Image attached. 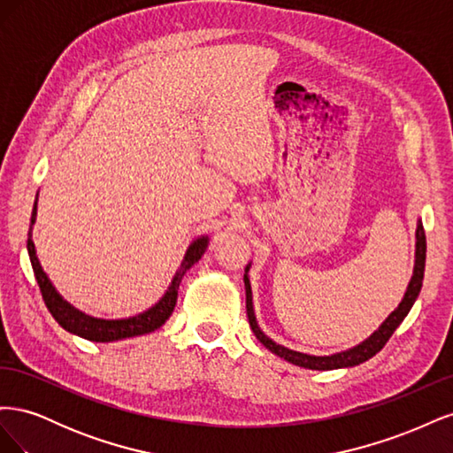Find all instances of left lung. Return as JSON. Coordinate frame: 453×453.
<instances>
[{
	"instance_id": "left-lung-1",
	"label": "left lung",
	"mask_w": 453,
	"mask_h": 453,
	"mask_svg": "<svg viewBox=\"0 0 453 453\" xmlns=\"http://www.w3.org/2000/svg\"><path fill=\"white\" fill-rule=\"evenodd\" d=\"M425 253H427V242H425V230L421 225V219H418V226H416V257H414V272L412 278L408 281V287L404 291V296L401 298L399 306H396L388 318L383 321L376 331L359 342L357 346L348 348L344 351L331 353V355H310L303 351H295L285 348L278 342H273L270 336L263 333V328L257 323V315L253 308V291H251V281H250V268L251 263L245 266L243 273V285H245V310H248V319L251 325V331L257 336V340L263 344L266 349L272 353H276L278 357L285 359L287 363H293L296 366L310 368V370H334V368H349V366H357L386 346V342L391 338V334L396 331V326L403 323V319L408 315V311L412 310L416 298L421 291V283H423V273H425Z\"/></svg>"
}]
</instances>
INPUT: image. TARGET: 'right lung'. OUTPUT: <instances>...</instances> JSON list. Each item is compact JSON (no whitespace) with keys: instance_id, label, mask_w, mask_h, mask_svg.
Listing matches in <instances>:
<instances>
[{"instance_id":"obj_1","label":"right lung","mask_w":453,"mask_h":453,"mask_svg":"<svg viewBox=\"0 0 453 453\" xmlns=\"http://www.w3.org/2000/svg\"><path fill=\"white\" fill-rule=\"evenodd\" d=\"M39 196V193H37ZM37 196L34 202V210L30 217V230H28V243H26V250H28L30 255V263L35 273L37 285L41 289V295H43L45 306L49 308L50 315L58 321L62 328H65L67 333H72L75 336H81L90 342H117V340H125V338H134V336H142L149 334L160 328L164 323L170 319V315L177 304V289H180V283L187 270L193 268L202 255L208 250L210 238L208 234H202L196 240L190 242V245L185 251V257L181 260V266L177 268L175 276L172 278V283L166 289V293L162 295L157 304L147 308L145 311L132 315V318H122V319H104V318H94V315H88L85 311H81L73 304L67 303V300L57 291V287L52 285L49 280L47 272L41 266L37 251H35V243H34V225H35V217H37Z\"/></svg>"}]
</instances>
